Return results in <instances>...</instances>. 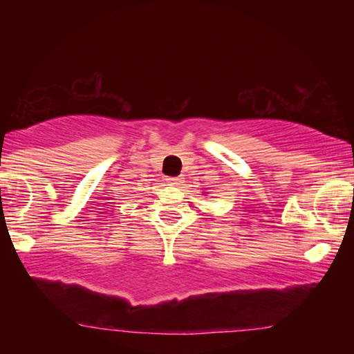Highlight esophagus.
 <instances>
[{
	"instance_id": "obj_1",
	"label": "esophagus",
	"mask_w": 354,
	"mask_h": 354,
	"mask_svg": "<svg viewBox=\"0 0 354 354\" xmlns=\"http://www.w3.org/2000/svg\"><path fill=\"white\" fill-rule=\"evenodd\" d=\"M167 183H169L170 185H175V187H178V185L183 184V179L178 178V176H170V178H167Z\"/></svg>"
}]
</instances>
